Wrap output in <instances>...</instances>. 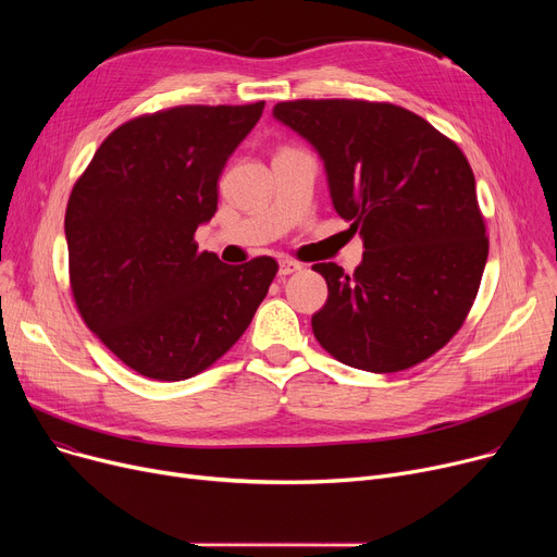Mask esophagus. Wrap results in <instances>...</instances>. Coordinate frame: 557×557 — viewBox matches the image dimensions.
<instances>
[{"instance_id": "1", "label": "esophagus", "mask_w": 557, "mask_h": 557, "mask_svg": "<svg viewBox=\"0 0 557 557\" xmlns=\"http://www.w3.org/2000/svg\"><path fill=\"white\" fill-rule=\"evenodd\" d=\"M302 269V263H298V261H294V259H282L280 261V275L282 277H286V275H290V273H298Z\"/></svg>"}]
</instances>
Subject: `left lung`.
Listing matches in <instances>:
<instances>
[{
    "mask_svg": "<svg viewBox=\"0 0 557 557\" xmlns=\"http://www.w3.org/2000/svg\"><path fill=\"white\" fill-rule=\"evenodd\" d=\"M273 114L323 158L334 210L366 248L355 273L313 263L330 290L311 318L313 336L359 370L422 363L462 327L487 261L470 162L456 141L393 103L300 99Z\"/></svg>",
    "mask_w": 557,
    "mask_h": 557,
    "instance_id": "8db88e82",
    "label": "left lung"
}]
</instances>
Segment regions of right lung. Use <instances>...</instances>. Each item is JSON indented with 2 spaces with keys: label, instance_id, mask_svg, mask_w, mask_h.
Wrapping results in <instances>:
<instances>
[{
  "label": "right lung",
  "instance_id": "obj_1",
  "mask_svg": "<svg viewBox=\"0 0 557 557\" xmlns=\"http://www.w3.org/2000/svg\"><path fill=\"white\" fill-rule=\"evenodd\" d=\"M263 101L175 106L114 128L65 212L70 286L83 323L156 382H183L242 338L277 273L273 257L227 267L198 250L219 175Z\"/></svg>",
  "mask_w": 557,
  "mask_h": 557
}]
</instances>
